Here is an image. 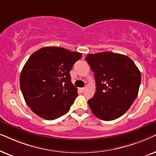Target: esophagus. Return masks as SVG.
<instances>
[{
    "instance_id": "obj_1",
    "label": "esophagus",
    "mask_w": 156,
    "mask_h": 156,
    "mask_svg": "<svg viewBox=\"0 0 156 156\" xmlns=\"http://www.w3.org/2000/svg\"><path fill=\"white\" fill-rule=\"evenodd\" d=\"M79 90L81 91V92H83V91L86 90V88H80Z\"/></svg>"
}]
</instances>
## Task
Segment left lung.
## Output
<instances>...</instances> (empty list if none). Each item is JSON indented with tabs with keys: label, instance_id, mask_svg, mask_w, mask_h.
Returning a JSON list of instances; mask_svg holds the SVG:
<instances>
[{
	"label": "left lung",
	"instance_id": "8db88e82",
	"mask_svg": "<svg viewBox=\"0 0 156 156\" xmlns=\"http://www.w3.org/2000/svg\"><path fill=\"white\" fill-rule=\"evenodd\" d=\"M86 60L94 72L96 92L88 101L91 111L103 120L123 115L136 100L140 72L129 57L112 52L88 54Z\"/></svg>",
	"mask_w": 156,
	"mask_h": 156
}]
</instances>
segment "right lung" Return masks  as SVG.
Returning a JSON list of instances; mask_svg holds the SVG:
<instances>
[{
	"instance_id": "add662e5",
	"label": "right lung",
	"mask_w": 156,
	"mask_h": 156,
	"mask_svg": "<svg viewBox=\"0 0 156 156\" xmlns=\"http://www.w3.org/2000/svg\"><path fill=\"white\" fill-rule=\"evenodd\" d=\"M81 57L80 53L51 46L30 55L20 73V86L33 113L49 120L68 113L78 96L70 70Z\"/></svg>"
}]
</instances>
